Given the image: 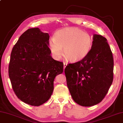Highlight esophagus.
<instances>
[{
	"mask_svg": "<svg viewBox=\"0 0 123 123\" xmlns=\"http://www.w3.org/2000/svg\"><path fill=\"white\" fill-rule=\"evenodd\" d=\"M63 65H64V69H65V67H66V66L67 65V63H66V62H64V63H63Z\"/></svg>",
	"mask_w": 123,
	"mask_h": 123,
	"instance_id": "obj_1",
	"label": "esophagus"
}]
</instances>
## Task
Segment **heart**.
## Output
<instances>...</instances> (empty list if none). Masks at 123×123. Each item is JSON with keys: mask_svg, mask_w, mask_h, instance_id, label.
<instances>
[{"mask_svg": "<svg viewBox=\"0 0 123 123\" xmlns=\"http://www.w3.org/2000/svg\"><path fill=\"white\" fill-rule=\"evenodd\" d=\"M93 37L88 33L77 27L62 29L55 34L54 40L49 42L53 56L60 59L62 56L71 62H78L86 57L93 46Z\"/></svg>", "mask_w": 123, "mask_h": 123, "instance_id": "b5f03b06", "label": "heart"}]
</instances>
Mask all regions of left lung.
Listing matches in <instances>:
<instances>
[{
    "label": "left lung",
    "instance_id": "left-lung-1",
    "mask_svg": "<svg viewBox=\"0 0 123 123\" xmlns=\"http://www.w3.org/2000/svg\"><path fill=\"white\" fill-rule=\"evenodd\" d=\"M113 68L112 52L107 39L94 35L88 55L68 64L65 69L67 85L73 100L83 107L102 102L112 84Z\"/></svg>",
    "mask_w": 123,
    "mask_h": 123
}]
</instances>
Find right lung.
<instances>
[{"label":"right lung","instance_id":"add662e5","mask_svg":"<svg viewBox=\"0 0 123 123\" xmlns=\"http://www.w3.org/2000/svg\"><path fill=\"white\" fill-rule=\"evenodd\" d=\"M49 37L38 27L29 29L20 36L11 52L9 76L12 89L20 100L32 106L49 99L55 78L63 71V62L51 56Z\"/></svg>","mask_w":123,"mask_h":123}]
</instances>
